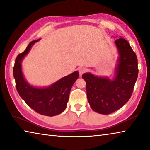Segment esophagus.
Wrapping results in <instances>:
<instances>
[{
	"label": "esophagus",
	"mask_w": 150,
	"mask_h": 150,
	"mask_svg": "<svg viewBox=\"0 0 150 150\" xmlns=\"http://www.w3.org/2000/svg\"><path fill=\"white\" fill-rule=\"evenodd\" d=\"M78 71H79V75L81 76L83 74V73L85 72V69L83 67H80L79 68Z\"/></svg>",
	"instance_id": "34e87169"
}]
</instances>
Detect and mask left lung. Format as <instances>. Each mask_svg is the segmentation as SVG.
Instances as JSON below:
<instances>
[{
  "label": "left lung",
  "mask_w": 150,
  "mask_h": 150,
  "mask_svg": "<svg viewBox=\"0 0 150 150\" xmlns=\"http://www.w3.org/2000/svg\"><path fill=\"white\" fill-rule=\"evenodd\" d=\"M118 58L115 77L85 73L82 75L87 85V95L91 108L96 112L109 115L128 102L138 78V59L130 44L120 37L115 42Z\"/></svg>",
  "instance_id": "obj_1"
}]
</instances>
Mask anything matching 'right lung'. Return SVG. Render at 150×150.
I'll list each match as a JSON object with an SVG mask.
<instances>
[{"instance_id": "obj_1", "label": "right lung", "mask_w": 150, "mask_h": 150, "mask_svg": "<svg viewBox=\"0 0 150 150\" xmlns=\"http://www.w3.org/2000/svg\"><path fill=\"white\" fill-rule=\"evenodd\" d=\"M40 40L30 42L26 50L18 55L13 68L14 77L18 93L30 108L40 115L54 116L65 110L71 88L79 77V72L75 71L47 87L30 85L22 72V62L35 43Z\"/></svg>"}]
</instances>
